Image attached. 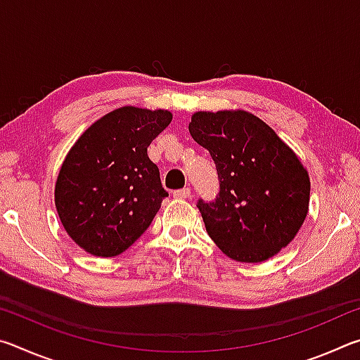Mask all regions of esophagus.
I'll use <instances>...</instances> for the list:
<instances>
[{
	"label": "esophagus",
	"mask_w": 360,
	"mask_h": 360,
	"mask_svg": "<svg viewBox=\"0 0 360 360\" xmlns=\"http://www.w3.org/2000/svg\"><path fill=\"white\" fill-rule=\"evenodd\" d=\"M173 197L174 198H179V200H184L191 197V188L184 187V188H179V191H174L173 192Z\"/></svg>",
	"instance_id": "1"
}]
</instances>
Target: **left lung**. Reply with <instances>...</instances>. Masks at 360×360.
<instances>
[{
    "instance_id": "8db88e82",
    "label": "left lung",
    "mask_w": 360,
    "mask_h": 360,
    "mask_svg": "<svg viewBox=\"0 0 360 360\" xmlns=\"http://www.w3.org/2000/svg\"><path fill=\"white\" fill-rule=\"evenodd\" d=\"M188 131L210 150L221 184L216 202L197 205L211 240L243 264L276 255L308 214L311 182L300 158L243 109L193 112Z\"/></svg>"
}]
</instances>
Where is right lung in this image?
Returning a JSON list of instances; mask_svg holds the SVG:
<instances>
[{"instance_id": "obj_1", "label": "right lung", "mask_w": 360, "mask_h": 360, "mask_svg": "<svg viewBox=\"0 0 360 360\" xmlns=\"http://www.w3.org/2000/svg\"><path fill=\"white\" fill-rule=\"evenodd\" d=\"M172 119L167 109L122 106L94 122L68 150L56 182V208L85 252L115 257L150 225L168 192L148 148Z\"/></svg>"}]
</instances>
